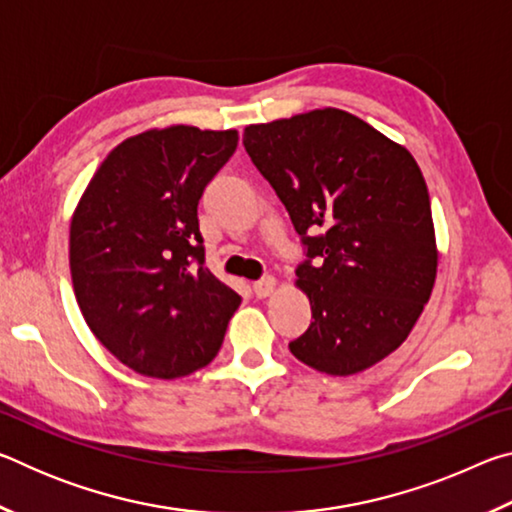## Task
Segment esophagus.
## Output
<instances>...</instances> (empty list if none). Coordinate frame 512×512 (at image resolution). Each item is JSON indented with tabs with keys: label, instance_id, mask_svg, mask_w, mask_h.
Instances as JSON below:
<instances>
[{
	"label": "esophagus",
	"instance_id": "esophagus-1",
	"mask_svg": "<svg viewBox=\"0 0 512 512\" xmlns=\"http://www.w3.org/2000/svg\"><path fill=\"white\" fill-rule=\"evenodd\" d=\"M275 277H264V280H257L255 284H253V291H255V296L257 298H268L271 296V293L275 291Z\"/></svg>",
	"mask_w": 512,
	"mask_h": 512
}]
</instances>
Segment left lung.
I'll return each mask as SVG.
<instances>
[{"mask_svg": "<svg viewBox=\"0 0 512 512\" xmlns=\"http://www.w3.org/2000/svg\"><path fill=\"white\" fill-rule=\"evenodd\" d=\"M244 146L307 246L296 287L309 298L311 325L291 354L332 377L375 366L406 341L436 282L418 162L339 108L250 124Z\"/></svg>", "mask_w": 512, "mask_h": 512, "instance_id": "left-lung-1", "label": "left lung"}]
</instances>
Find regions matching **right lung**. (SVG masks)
<instances>
[{"mask_svg": "<svg viewBox=\"0 0 512 512\" xmlns=\"http://www.w3.org/2000/svg\"><path fill=\"white\" fill-rule=\"evenodd\" d=\"M239 133L167 126L128 137L94 171L69 225V271L90 332L153 379L205 368L241 305L203 266V189Z\"/></svg>", "mask_w": 512, "mask_h": 512, "instance_id": "1", "label": "right lung"}]
</instances>
